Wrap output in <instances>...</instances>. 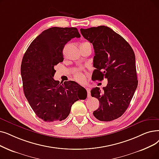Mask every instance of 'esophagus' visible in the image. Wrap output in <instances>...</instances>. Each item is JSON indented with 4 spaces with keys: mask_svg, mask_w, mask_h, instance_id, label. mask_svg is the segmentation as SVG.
<instances>
[{
    "mask_svg": "<svg viewBox=\"0 0 159 159\" xmlns=\"http://www.w3.org/2000/svg\"><path fill=\"white\" fill-rule=\"evenodd\" d=\"M86 89L87 93H88V96L89 97L90 96V89H89V88H88V87H86Z\"/></svg>",
    "mask_w": 159,
    "mask_h": 159,
    "instance_id": "1",
    "label": "esophagus"
}]
</instances>
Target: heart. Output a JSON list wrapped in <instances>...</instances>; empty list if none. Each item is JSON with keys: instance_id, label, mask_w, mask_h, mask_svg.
<instances>
[{"instance_id": "heart-1", "label": "heart", "mask_w": 159, "mask_h": 159, "mask_svg": "<svg viewBox=\"0 0 159 159\" xmlns=\"http://www.w3.org/2000/svg\"><path fill=\"white\" fill-rule=\"evenodd\" d=\"M81 45H90L91 46L90 43L88 42V41H84V42L82 43ZM75 78L76 80H77L79 82H83L85 79V77H84V74L81 73V72H80V71H77L75 73Z\"/></svg>"}]
</instances>
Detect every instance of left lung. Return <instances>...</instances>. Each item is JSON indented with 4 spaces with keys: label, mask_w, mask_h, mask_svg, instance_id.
<instances>
[{
    "label": "left lung",
    "mask_w": 159,
    "mask_h": 159,
    "mask_svg": "<svg viewBox=\"0 0 159 159\" xmlns=\"http://www.w3.org/2000/svg\"><path fill=\"white\" fill-rule=\"evenodd\" d=\"M80 32L93 46L96 70L92 79L108 80L103 92L98 87L91 90L100 102L93 114L102 121L118 119L126 111L138 86L134 52L125 39L108 26L81 29Z\"/></svg>",
    "instance_id": "obj_1"
}]
</instances>
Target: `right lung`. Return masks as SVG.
<instances>
[{"label":"right lung","instance_id":"add662e5","mask_svg":"<svg viewBox=\"0 0 159 159\" xmlns=\"http://www.w3.org/2000/svg\"><path fill=\"white\" fill-rule=\"evenodd\" d=\"M80 38L75 27H52L33 40L20 66L24 93L39 118L47 122L65 120L73 103L87 97L86 89L75 81L64 83L53 79L54 66L64 60V45Z\"/></svg>","mask_w":159,"mask_h":159}]
</instances>
